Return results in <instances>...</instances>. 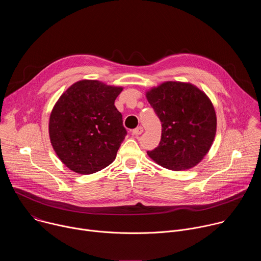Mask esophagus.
<instances>
[{
	"instance_id": "34e87169",
	"label": "esophagus",
	"mask_w": 261,
	"mask_h": 261,
	"mask_svg": "<svg viewBox=\"0 0 261 261\" xmlns=\"http://www.w3.org/2000/svg\"><path fill=\"white\" fill-rule=\"evenodd\" d=\"M142 132H143V128H142L141 126H139V127H137V128H135V129L132 130V134L135 135V136L140 135Z\"/></svg>"
}]
</instances>
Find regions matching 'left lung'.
I'll use <instances>...</instances> for the list:
<instances>
[{"label":"left lung","instance_id":"left-lung-1","mask_svg":"<svg viewBox=\"0 0 261 261\" xmlns=\"http://www.w3.org/2000/svg\"><path fill=\"white\" fill-rule=\"evenodd\" d=\"M146 98L162 123L161 140L147 155L175 171L198 164L211 148L217 128L207 96L191 84L167 82L147 92Z\"/></svg>","mask_w":261,"mask_h":261}]
</instances>
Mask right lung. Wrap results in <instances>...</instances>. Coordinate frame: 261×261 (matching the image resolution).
I'll return each instance as SVG.
<instances>
[{"label": "right lung", "instance_id": "right-lung-1", "mask_svg": "<svg viewBox=\"0 0 261 261\" xmlns=\"http://www.w3.org/2000/svg\"><path fill=\"white\" fill-rule=\"evenodd\" d=\"M123 88L98 81L72 85L56 103L49 119L55 152L71 170L97 172L116 159L127 130L115 100Z\"/></svg>", "mask_w": 261, "mask_h": 261}]
</instances>
